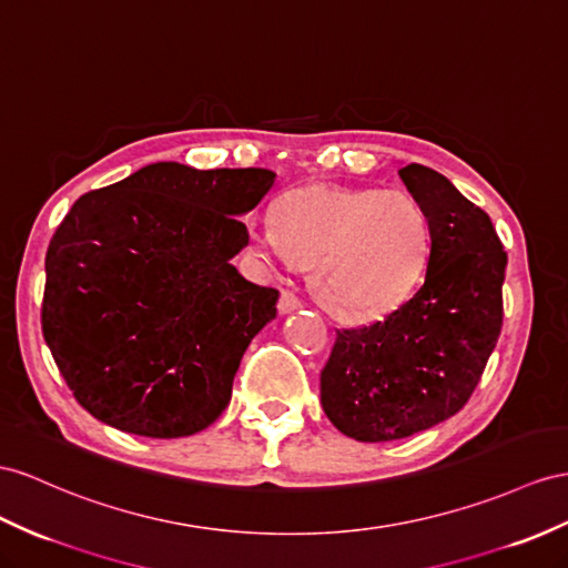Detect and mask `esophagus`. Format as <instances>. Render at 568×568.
I'll list each match as a JSON object with an SVG mask.
<instances>
[{"label": "esophagus", "instance_id": "34e87169", "mask_svg": "<svg viewBox=\"0 0 568 568\" xmlns=\"http://www.w3.org/2000/svg\"><path fill=\"white\" fill-rule=\"evenodd\" d=\"M302 297L297 295V293H293V290H285L283 293V297H281V304H278V310H281V314H290V312H297V310H302Z\"/></svg>", "mask_w": 568, "mask_h": 568}]
</instances>
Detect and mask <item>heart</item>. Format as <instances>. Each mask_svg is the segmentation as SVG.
<instances>
[{
    "label": "heart",
    "instance_id": "heart-1",
    "mask_svg": "<svg viewBox=\"0 0 568 568\" xmlns=\"http://www.w3.org/2000/svg\"><path fill=\"white\" fill-rule=\"evenodd\" d=\"M254 250L312 268L314 295L347 322L379 316L419 281L432 246L423 203L405 189L302 186L250 227Z\"/></svg>",
    "mask_w": 568,
    "mask_h": 568
}]
</instances>
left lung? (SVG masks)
<instances>
[{
	"mask_svg": "<svg viewBox=\"0 0 568 568\" xmlns=\"http://www.w3.org/2000/svg\"><path fill=\"white\" fill-rule=\"evenodd\" d=\"M398 174L429 215L427 271L396 310L336 328L322 369L331 423L372 444L456 415L483 379L504 322L506 252L489 215L425 165Z\"/></svg>",
	"mask_w": 568,
	"mask_h": 568,
	"instance_id": "8db88e82",
	"label": "left lung"
}]
</instances>
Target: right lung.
<instances>
[{
  "mask_svg": "<svg viewBox=\"0 0 568 568\" xmlns=\"http://www.w3.org/2000/svg\"><path fill=\"white\" fill-rule=\"evenodd\" d=\"M271 170L141 168L83 194L50 240L42 336L81 408L153 439L189 436L227 408L252 338L281 293L230 264L250 244L237 215Z\"/></svg>",
  "mask_w": 568,
  "mask_h": 568,
  "instance_id": "right-lung-1",
  "label": "right lung"
}]
</instances>
